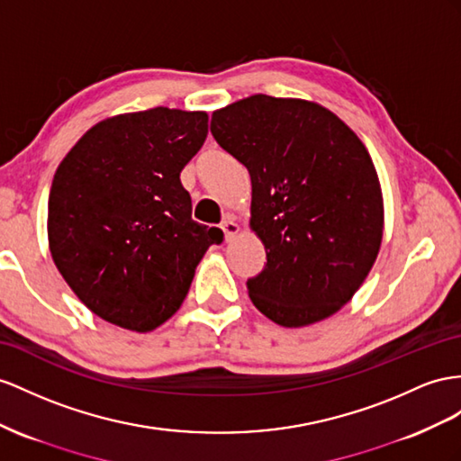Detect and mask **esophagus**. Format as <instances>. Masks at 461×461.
<instances>
[{"label":"esophagus","mask_w":461,"mask_h":461,"mask_svg":"<svg viewBox=\"0 0 461 461\" xmlns=\"http://www.w3.org/2000/svg\"><path fill=\"white\" fill-rule=\"evenodd\" d=\"M221 230H223V233H226V240L230 241V240H233L235 235L240 233V226H238V221H235L231 216H228L226 220L221 221Z\"/></svg>","instance_id":"34e87169"}]
</instances>
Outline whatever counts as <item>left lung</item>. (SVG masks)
I'll use <instances>...</instances> for the list:
<instances>
[{"mask_svg":"<svg viewBox=\"0 0 461 461\" xmlns=\"http://www.w3.org/2000/svg\"><path fill=\"white\" fill-rule=\"evenodd\" d=\"M210 132L251 175V230L267 265L247 290L282 327L327 320L380 251L384 198L368 149L321 104L251 95L212 113Z\"/></svg>","mask_w":461,"mask_h":461,"instance_id":"8db88e82","label":"left lung"}]
</instances>
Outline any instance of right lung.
<instances>
[{
    "label": "right lung",
    "instance_id": "obj_1",
    "mask_svg": "<svg viewBox=\"0 0 461 461\" xmlns=\"http://www.w3.org/2000/svg\"><path fill=\"white\" fill-rule=\"evenodd\" d=\"M208 114L156 107L101 121L58 165L49 196L56 268L101 320L148 333L181 308L220 228L191 218L181 171Z\"/></svg>",
    "mask_w": 461,
    "mask_h": 461
}]
</instances>
